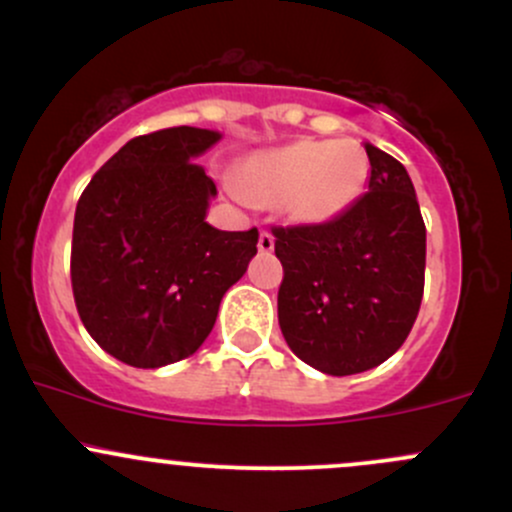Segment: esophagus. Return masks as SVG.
I'll return each mask as SVG.
<instances>
[{"mask_svg": "<svg viewBox=\"0 0 512 512\" xmlns=\"http://www.w3.org/2000/svg\"><path fill=\"white\" fill-rule=\"evenodd\" d=\"M257 247H260V252H272L274 250V235L267 233V230H262L260 233V240H257Z\"/></svg>", "mask_w": 512, "mask_h": 512, "instance_id": "esophagus-1", "label": "esophagus"}]
</instances>
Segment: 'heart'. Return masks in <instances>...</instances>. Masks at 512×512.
<instances>
[{
	"instance_id": "heart-1",
	"label": "heart",
	"mask_w": 512,
	"mask_h": 512,
	"mask_svg": "<svg viewBox=\"0 0 512 512\" xmlns=\"http://www.w3.org/2000/svg\"><path fill=\"white\" fill-rule=\"evenodd\" d=\"M369 172V155L357 140L306 138L252 153L228 187L240 204H277L291 226L318 228L357 204Z\"/></svg>"
}]
</instances>
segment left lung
Listing matches in <instances>:
<instances>
[{"instance_id":"obj_1","label":"left lung","mask_w":512,"mask_h":512,"mask_svg":"<svg viewBox=\"0 0 512 512\" xmlns=\"http://www.w3.org/2000/svg\"><path fill=\"white\" fill-rule=\"evenodd\" d=\"M367 194L338 221L274 228L284 267L279 328L296 357L347 376L386 362L411 333L423 301L425 223L406 167L364 143Z\"/></svg>"}]
</instances>
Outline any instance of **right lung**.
<instances>
[{
  "label": "right lung",
  "mask_w": 512,
  "mask_h": 512,
  "mask_svg": "<svg viewBox=\"0 0 512 512\" xmlns=\"http://www.w3.org/2000/svg\"><path fill=\"white\" fill-rule=\"evenodd\" d=\"M221 138L177 126L128 140L77 201L72 294L87 333L123 364L157 369L194 355L257 255V228L206 221L218 192L196 157Z\"/></svg>",
  "instance_id": "right-lung-1"
}]
</instances>
